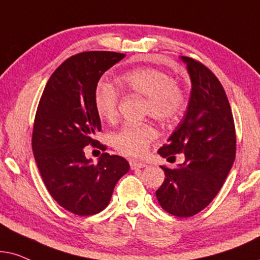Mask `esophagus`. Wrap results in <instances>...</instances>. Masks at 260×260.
<instances>
[{"label": "esophagus", "instance_id": "1", "mask_svg": "<svg viewBox=\"0 0 260 260\" xmlns=\"http://www.w3.org/2000/svg\"><path fill=\"white\" fill-rule=\"evenodd\" d=\"M129 165H131V169H132V170H137V169H143V168H145V166H146L145 162H140V161H136V160H131Z\"/></svg>", "mask_w": 260, "mask_h": 260}]
</instances>
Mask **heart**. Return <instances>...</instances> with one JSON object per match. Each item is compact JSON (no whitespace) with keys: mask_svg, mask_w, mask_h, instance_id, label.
<instances>
[{"mask_svg":"<svg viewBox=\"0 0 260 260\" xmlns=\"http://www.w3.org/2000/svg\"><path fill=\"white\" fill-rule=\"evenodd\" d=\"M121 88L144 98V113L160 122L175 120L183 109L184 99L179 86L164 72L139 68L119 78ZM95 109L101 119L112 122L117 117L119 94L114 86L102 83L94 96ZM155 129L148 123H127L112 138L113 146L129 157H143L155 139Z\"/></svg>","mask_w":260,"mask_h":260,"instance_id":"1","label":"heart"}]
</instances>
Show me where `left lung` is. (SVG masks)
Segmentation results:
<instances>
[{"instance_id": "left-lung-1", "label": "left lung", "mask_w": 260, "mask_h": 260, "mask_svg": "<svg viewBox=\"0 0 260 260\" xmlns=\"http://www.w3.org/2000/svg\"><path fill=\"white\" fill-rule=\"evenodd\" d=\"M186 65L191 92L185 115L158 150L162 158L184 152L176 169L161 165L165 179L155 195L165 212L178 217L205 209L223 185L235 158V127L227 95L216 76L192 58Z\"/></svg>"}]
</instances>
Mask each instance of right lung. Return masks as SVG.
<instances>
[{
	"label": "right lung",
	"instance_id": "1",
	"mask_svg": "<svg viewBox=\"0 0 260 260\" xmlns=\"http://www.w3.org/2000/svg\"><path fill=\"white\" fill-rule=\"evenodd\" d=\"M124 55L108 51L72 55L52 74L38 106L34 159L51 196L76 215L102 212L117 181L129 170L120 155L102 153L94 164L84 153L88 145L105 148L94 139L101 131L94 96L101 76Z\"/></svg>",
	"mask_w": 260,
	"mask_h": 260
}]
</instances>
